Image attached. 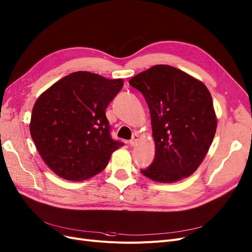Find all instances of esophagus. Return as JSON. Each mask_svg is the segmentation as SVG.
Segmentation results:
<instances>
[{"instance_id": "esophagus-1", "label": "esophagus", "mask_w": 252, "mask_h": 252, "mask_svg": "<svg viewBox=\"0 0 252 252\" xmlns=\"http://www.w3.org/2000/svg\"><path fill=\"white\" fill-rule=\"evenodd\" d=\"M138 138H139V136L135 133L133 136H132V138H131V140H130L129 142V145L131 146V147H134L135 145H136V143H137V140H138Z\"/></svg>"}]
</instances>
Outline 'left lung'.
<instances>
[{"label":"left lung","mask_w":252,"mask_h":252,"mask_svg":"<svg viewBox=\"0 0 252 252\" xmlns=\"http://www.w3.org/2000/svg\"><path fill=\"white\" fill-rule=\"evenodd\" d=\"M146 99L155 157L140 170L151 180L174 183L192 175L213 142L217 119L212 97L198 79L168 65H155L129 80Z\"/></svg>","instance_id":"1"}]
</instances>
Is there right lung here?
<instances>
[{
  "instance_id": "1",
  "label": "right lung",
  "mask_w": 252,
  "mask_h": 252,
  "mask_svg": "<svg viewBox=\"0 0 252 252\" xmlns=\"http://www.w3.org/2000/svg\"><path fill=\"white\" fill-rule=\"evenodd\" d=\"M122 78L77 71L66 75L39 96L30 133L40 156L65 180L83 181L103 170L113 152L124 146L110 135L105 116L123 88Z\"/></svg>"
}]
</instances>
